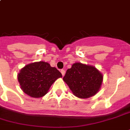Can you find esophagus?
I'll return each mask as SVG.
<instances>
[{
  "instance_id": "obj_1",
  "label": "esophagus",
  "mask_w": 130,
  "mask_h": 130,
  "mask_svg": "<svg viewBox=\"0 0 130 130\" xmlns=\"http://www.w3.org/2000/svg\"><path fill=\"white\" fill-rule=\"evenodd\" d=\"M61 73H62V75H63V76H64V75H65V71L64 70V69H61Z\"/></svg>"
}]
</instances>
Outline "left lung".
Here are the masks:
<instances>
[{
    "label": "left lung",
    "instance_id": "8db88e82",
    "mask_svg": "<svg viewBox=\"0 0 130 130\" xmlns=\"http://www.w3.org/2000/svg\"><path fill=\"white\" fill-rule=\"evenodd\" d=\"M63 81L74 96L79 99H88L99 92L103 75L94 66L75 63L67 70Z\"/></svg>",
    "mask_w": 130,
    "mask_h": 130
}]
</instances>
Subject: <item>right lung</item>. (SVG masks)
<instances>
[{"mask_svg": "<svg viewBox=\"0 0 130 130\" xmlns=\"http://www.w3.org/2000/svg\"><path fill=\"white\" fill-rule=\"evenodd\" d=\"M60 77H62L61 72L44 61L27 64L17 74L21 89L32 98L46 94L52 84Z\"/></svg>", "mask_w": 130, "mask_h": 130, "instance_id": "1", "label": "right lung"}]
</instances>
